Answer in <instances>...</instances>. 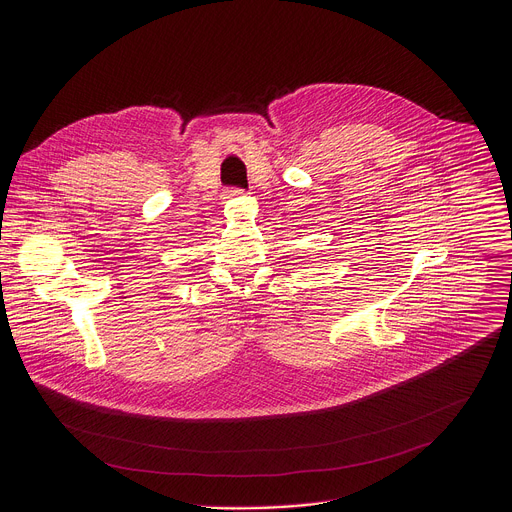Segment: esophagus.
Masks as SVG:
<instances>
[{
  "instance_id": "1",
  "label": "esophagus",
  "mask_w": 512,
  "mask_h": 512,
  "mask_svg": "<svg viewBox=\"0 0 512 512\" xmlns=\"http://www.w3.org/2000/svg\"><path fill=\"white\" fill-rule=\"evenodd\" d=\"M242 193V189H228V195L230 197H236V195H240Z\"/></svg>"
}]
</instances>
